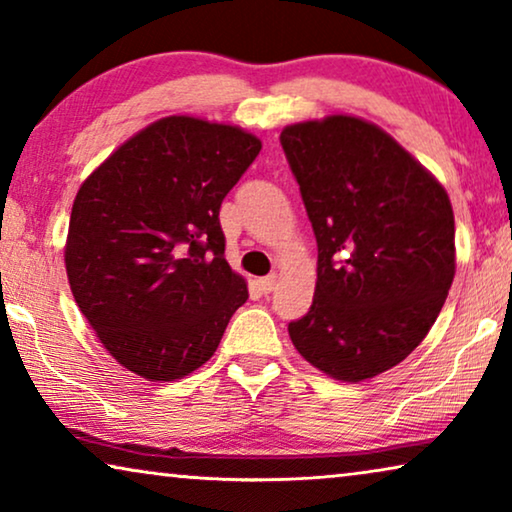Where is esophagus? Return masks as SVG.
<instances>
[{
	"instance_id": "1",
	"label": "esophagus",
	"mask_w": 512,
	"mask_h": 512,
	"mask_svg": "<svg viewBox=\"0 0 512 512\" xmlns=\"http://www.w3.org/2000/svg\"><path fill=\"white\" fill-rule=\"evenodd\" d=\"M257 285H259V289H262L264 294H269V292H273V289H276V276L259 278V280H257Z\"/></svg>"
}]
</instances>
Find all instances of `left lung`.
I'll use <instances>...</instances> for the list:
<instances>
[{"label":"left lung","mask_w":512,"mask_h":512,"mask_svg":"<svg viewBox=\"0 0 512 512\" xmlns=\"http://www.w3.org/2000/svg\"><path fill=\"white\" fill-rule=\"evenodd\" d=\"M317 239L310 310L289 322L305 361L342 381L421 345L455 276L446 190L375 124L333 114L280 133Z\"/></svg>","instance_id":"1"}]
</instances>
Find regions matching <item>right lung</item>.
<instances>
[{"instance_id": "add662e5", "label": "right lung", "mask_w": 512, "mask_h": 512, "mask_svg": "<svg viewBox=\"0 0 512 512\" xmlns=\"http://www.w3.org/2000/svg\"><path fill=\"white\" fill-rule=\"evenodd\" d=\"M259 149L236 126L165 117L121 144L75 195L71 292L135 375L174 381L197 370L246 303L218 213Z\"/></svg>"}]
</instances>
